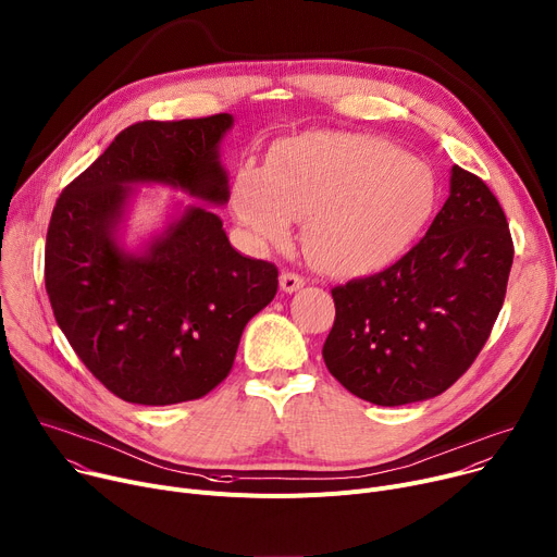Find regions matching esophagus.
Segmentation results:
<instances>
[{
  "instance_id": "obj_1",
  "label": "esophagus",
  "mask_w": 557,
  "mask_h": 557,
  "mask_svg": "<svg viewBox=\"0 0 557 557\" xmlns=\"http://www.w3.org/2000/svg\"><path fill=\"white\" fill-rule=\"evenodd\" d=\"M304 285H306V278H304V276H298V274H294V272H283V274H281V289L287 292V294H292V292H296V289H301Z\"/></svg>"
}]
</instances>
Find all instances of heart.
Listing matches in <instances>:
<instances>
[{"mask_svg": "<svg viewBox=\"0 0 557 557\" xmlns=\"http://www.w3.org/2000/svg\"><path fill=\"white\" fill-rule=\"evenodd\" d=\"M437 200L433 169L388 140L304 134L283 140L268 169L243 166L234 211L261 245L289 240L306 221L314 261L336 276H363L397 263Z\"/></svg>", "mask_w": 557, "mask_h": 557, "instance_id": "1", "label": "heart"}]
</instances>
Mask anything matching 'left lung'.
<instances>
[{
	"instance_id": "left-lung-1",
	"label": "left lung",
	"mask_w": 557,
	"mask_h": 557,
	"mask_svg": "<svg viewBox=\"0 0 557 557\" xmlns=\"http://www.w3.org/2000/svg\"><path fill=\"white\" fill-rule=\"evenodd\" d=\"M512 265L504 209L482 178L450 169V196L425 236L379 274L332 289L330 374L376 406L433 399L475 361Z\"/></svg>"
}]
</instances>
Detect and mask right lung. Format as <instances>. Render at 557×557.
Segmentation results:
<instances>
[{"label": "right lung", "mask_w": 557, "mask_h": 557, "mask_svg": "<svg viewBox=\"0 0 557 557\" xmlns=\"http://www.w3.org/2000/svg\"><path fill=\"white\" fill-rule=\"evenodd\" d=\"M232 124L219 113L126 126L53 207L45 281L55 321L89 372L129 404L171 406L216 388L247 321L278 289L276 265L238 253L202 205L185 207L143 251L117 236L136 185L225 205L219 147Z\"/></svg>", "instance_id": "add662e5"}]
</instances>
